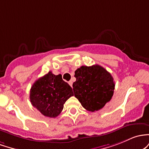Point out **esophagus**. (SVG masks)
Instances as JSON below:
<instances>
[{"label":"esophagus","instance_id":"1","mask_svg":"<svg viewBox=\"0 0 149 149\" xmlns=\"http://www.w3.org/2000/svg\"><path fill=\"white\" fill-rule=\"evenodd\" d=\"M68 84H69L70 86H72V81H68Z\"/></svg>","mask_w":149,"mask_h":149}]
</instances>
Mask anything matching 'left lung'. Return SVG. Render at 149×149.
I'll use <instances>...</instances> for the list:
<instances>
[{
  "mask_svg": "<svg viewBox=\"0 0 149 149\" xmlns=\"http://www.w3.org/2000/svg\"><path fill=\"white\" fill-rule=\"evenodd\" d=\"M73 83L74 96L88 111L103 108L111 101L114 93L115 82L111 73L103 67L94 65L81 66L74 72Z\"/></svg>",
  "mask_w": 149,
  "mask_h": 149,
  "instance_id": "left-lung-1",
  "label": "left lung"
}]
</instances>
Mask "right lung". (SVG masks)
<instances>
[{
  "label": "right lung",
  "instance_id": "add662e5",
  "mask_svg": "<svg viewBox=\"0 0 149 149\" xmlns=\"http://www.w3.org/2000/svg\"><path fill=\"white\" fill-rule=\"evenodd\" d=\"M72 88L63 81L62 75L48 72L36 80L30 89V101L41 114L56 118L63 109L67 100L73 96Z\"/></svg>",
  "mask_w": 149,
  "mask_h": 149
}]
</instances>
